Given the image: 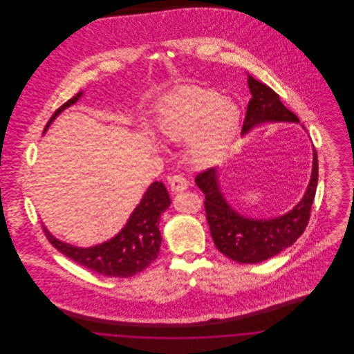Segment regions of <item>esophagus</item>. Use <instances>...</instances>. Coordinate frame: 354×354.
Segmentation results:
<instances>
[{
	"label": "esophagus",
	"instance_id": "esophagus-1",
	"mask_svg": "<svg viewBox=\"0 0 354 354\" xmlns=\"http://www.w3.org/2000/svg\"><path fill=\"white\" fill-rule=\"evenodd\" d=\"M169 188H171L172 192L179 194V192H183L188 188V182L185 180V178H183L182 175H174L169 179Z\"/></svg>",
	"mask_w": 354,
	"mask_h": 354
}]
</instances>
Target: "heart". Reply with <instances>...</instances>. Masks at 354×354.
<instances>
[{"label":"heart","instance_id":"1","mask_svg":"<svg viewBox=\"0 0 354 354\" xmlns=\"http://www.w3.org/2000/svg\"><path fill=\"white\" fill-rule=\"evenodd\" d=\"M240 118L235 102L195 84L171 90L153 107L156 133L169 143H185L188 159L198 169L212 167L227 155Z\"/></svg>","mask_w":354,"mask_h":354}]
</instances>
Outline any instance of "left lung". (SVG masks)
<instances>
[{
  "label": "left lung",
  "mask_w": 354,
  "mask_h": 354,
  "mask_svg": "<svg viewBox=\"0 0 354 354\" xmlns=\"http://www.w3.org/2000/svg\"><path fill=\"white\" fill-rule=\"evenodd\" d=\"M247 75L252 98L247 107L241 135L248 134L264 123H300L270 87L256 81L251 74ZM219 175L218 167L207 169L196 176L195 183L205 195V215L211 236L223 254L241 264H256L284 251L303 235L319 180V162L315 149L310 180L301 201L284 215L276 218L256 219L237 212L221 189Z\"/></svg>",
  "instance_id": "obj_1"
}]
</instances>
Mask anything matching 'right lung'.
Returning a JSON list of instances; mask_svg holds the SVG:
<instances>
[{
    "label": "right lung",
    "instance_id": "add662e5",
    "mask_svg": "<svg viewBox=\"0 0 354 354\" xmlns=\"http://www.w3.org/2000/svg\"><path fill=\"white\" fill-rule=\"evenodd\" d=\"M82 95L84 91H80L64 103L48 122L44 133L48 131L54 119ZM169 204L171 199L165 185L162 182H153L117 235L101 244L86 248L65 243L51 235L45 224L42 227L54 248L84 268L106 277H131L146 270L158 257L162 244L159 221Z\"/></svg>",
    "mask_w": 354,
    "mask_h": 354
}]
</instances>
